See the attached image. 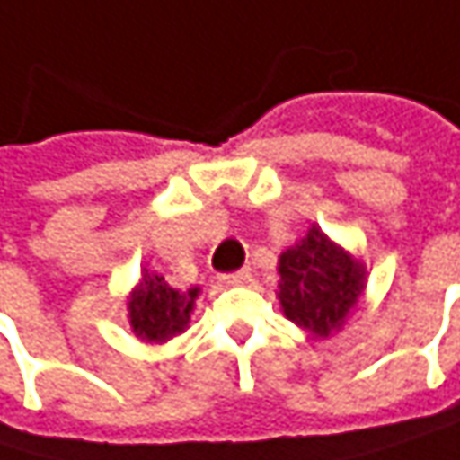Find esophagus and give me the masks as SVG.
<instances>
[{"mask_svg":"<svg viewBox=\"0 0 460 460\" xmlns=\"http://www.w3.org/2000/svg\"><path fill=\"white\" fill-rule=\"evenodd\" d=\"M221 281H224L226 286L250 284V281H252V270H250V268H239V270H231V273H224V276H221Z\"/></svg>","mask_w":460,"mask_h":460,"instance_id":"obj_1","label":"esophagus"}]
</instances>
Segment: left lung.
<instances>
[{
  "instance_id": "8db88e82",
  "label": "left lung",
  "mask_w": 460,
  "mask_h": 460,
  "mask_svg": "<svg viewBox=\"0 0 460 460\" xmlns=\"http://www.w3.org/2000/svg\"><path fill=\"white\" fill-rule=\"evenodd\" d=\"M279 273V299L286 317L317 338H328L343 325L365 288V268L317 226H312L302 244L281 255Z\"/></svg>"
}]
</instances>
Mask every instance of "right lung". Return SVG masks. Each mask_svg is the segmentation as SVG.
<instances>
[{
  "instance_id": "obj_1",
  "label": "right lung",
  "mask_w": 460,
  "mask_h": 460,
  "mask_svg": "<svg viewBox=\"0 0 460 460\" xmlns=\"http://www.w3.org/2000/svg\"><path fill=\"white\" fill-rule=\"evenodd\" d=\"M195 296H198V288L179 294L164 281V276L146 270L143 281L129 302V323H132L135 336H140L148 343H164L176 333H181L190 323Z\"/></svg>"
}]
</instances>
